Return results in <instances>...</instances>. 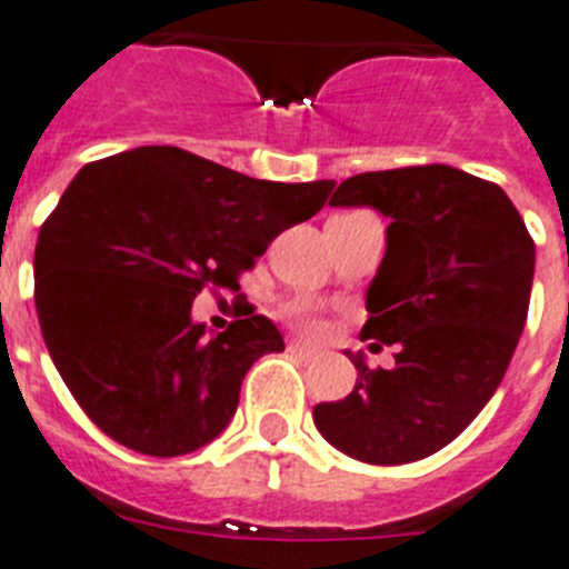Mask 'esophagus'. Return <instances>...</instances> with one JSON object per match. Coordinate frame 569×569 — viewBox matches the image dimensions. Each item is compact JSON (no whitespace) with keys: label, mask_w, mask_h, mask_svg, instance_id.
Instances as JSON below:
<instances>
[{"label":"esophagus","mask_w":569,"mask_h":569,"mask_svg":"<svg viewBox=\"0 0 569 569\" xmlns=\"http://www.w3.org/2000/svg\"><path fill=\"white\" fill-rule=\"evenodd\" d=\"M290 351L299 353V357H317L319 348H313V345L302 342V339H293V342H290Z\"/></svg>","instance_id":"34e87169"}]
</instances>
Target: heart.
Segmentation results:
<instances>
[{"instance_id": "b5f03b06", "label": "heart", "mask_w": 569, "mask_h": 569, "mask_svg": "<svg viewBox=\"0 0 569 569\" xmlns=\"http://www.w3.org/2000/svg\"><path fill=\"white\" fill-rule=\"evenodd\" d=\"M296 313H299V319H302V328L308 333H313V337H317V333H322V322H319L317 317H308V313H302V310L296 308Z\"/></svg>"}]
</instances>
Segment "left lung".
Segmentation results:
<instances>
[{"label":"left lung","instance_id":"1","mask_svg":"<svg viewBox=\"0 0 569 569\" xmlns=\"http://www.w3.org/2000/svg\"><path fill=\"white\" fill-rule=\"evenodd\" d=\"M331 207H371L391 221L362 339L397 353L395 368L373 371L366 353L345 351L357 386L313 406V423L362 463L429 458L501 386L527 322L536 244L501 187L446 163L353 174Z\"/></svg>","mask_w":569,"mask_h":569}]
</instances>
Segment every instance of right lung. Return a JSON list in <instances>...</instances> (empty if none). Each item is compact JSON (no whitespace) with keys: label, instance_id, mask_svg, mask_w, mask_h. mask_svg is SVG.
Here are the masks:
<instances>
[{"label":"right lung","instance_id":"right-lung-1","mask_svg":"<svg viewBox=\"0 0 569 569\" xmlns=\"http://www.w3.org/2000/svg\"><path fill=\"white\" fill-rule=\"evenodd\" d=\"M331 189L247 178L174 146L77 172L37 238L33 302L53 366L111 440L178 458L230 426L244 373L284 339L252 313L207 337L192 302L203 288H238Z\"/></svg>","mask_w":569,"mask_h":569}]
</instances>
